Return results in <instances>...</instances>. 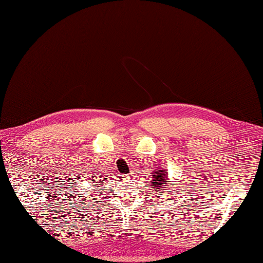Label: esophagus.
<instances>
[{
  "label": "esophagus",
  "instance_id": "obj_1",
  "mask_svg": "<svg viewBox=\"0 0 263 263\" xmlns=\"http://www.w3.org/2000/svg\"><path fill=\"white\" fill-rule=\"evenodd\" d=\"M121 177L123 178V180H127V178H131L132 176H131V175H128V174H126V175H122Z\"/></svg>",
  "mask_w": 263,
  "mask_h": 263
}]
</instances>
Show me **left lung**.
<instances>
[{
  "label": "left lung",
  "instance_id": "left-lung-1",
  "mask_svg": "<svg viewBox=\"0 0 263 263\" xmlns=\"http://www.w3.org/2000/svg\"><path fill=\"white\" fill-rule=\"evenodd\" d=\"M150 184L149 186L154 187L156 191V194H161V199L167 197V194H170L171 191H167V171L165 170H157L153 173L152 177H150ZM171 185H174V184H171ZM169 193L167 194L166 192Z\"/></svg>",
  "mask_w": 263,
  "mask_h": 263
}]
</instances>
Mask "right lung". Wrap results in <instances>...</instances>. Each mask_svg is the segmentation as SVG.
<instances>
[{"label":"right lung","instance_id":"right-lung-1","mask_svg":"<svg viewBox=\"0 0 263 263\" xmlns=\"http://www.w3.org/2000/svg\"><path fill=\"white\" fill-rule=\"evenodd\" d=\"M95 181H96V182H95V183H97V184H95V187H96V186H102L103 185V184H104V182H103V177H99V178H97V180H95ZM100 190V189H99Z\"/></svg>","mask_w":263,"mask_h":263}]
</instances>
